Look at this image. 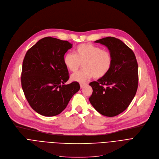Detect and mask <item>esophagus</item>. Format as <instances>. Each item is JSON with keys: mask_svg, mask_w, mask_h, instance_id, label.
I'll return each mask as SVG.
<instances>
[{"mask_svg": "<svg viewBox=\"0 0 159 159\" xmlns=\"http://www.w3.org/2000/svg\"><path fill=\"white\" fill-rule=\"evenodd\" d=\"M85 85H86L85 83H83V82H80V86L81 88H82Z\"/></svg>", "mask_w": 159, "mask_h": 159, "instance_id": "obj_1", "label": "esophagus"}]
</instances>
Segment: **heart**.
Instances as JSON below:
<instances>
[{"instance_id":"b5f03b06","label":"heart","mask_w":159,"mask_h":159,"mask_svg":"<svg viewBox=\"0 0 159 159\" xmlns=\"http://www.w3.org/2000/svg\"><path fill=\"white\" fill-rule=\"evenodd\" d=\"M65 66L71 71H76L83 63V69L73 73L71 79L84 82L93 76L96 79L104 77L112 65V56L106 50L92 44L78 45L75 53H67L63 57Z\"/></svg>"}]
</instances>
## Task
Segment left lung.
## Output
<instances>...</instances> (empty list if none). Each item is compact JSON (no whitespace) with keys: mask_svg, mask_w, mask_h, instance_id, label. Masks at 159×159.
Masks as SVG:
<instances>
[{"mask_svg":"<svg viewBox=\"0 0 159 159\" xmlns=\"http://www.w3.org/2000/svg\"><path fill=\"white\" fill-rule=\"evenodd\" d=\"M106 46L112 56L109 71L90 82L89 102L101 114L113 117L123 112L134 98L138 87V65L134 52L122 41L106 37L94 41Z\"/></svg>","mask_w":159,"mask_h":159,"instance_id":"obj_1","label":"left lung"}]
</instances>
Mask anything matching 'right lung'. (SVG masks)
Masks as SVG:
<instances>
[{
  "label": "right lung",
  "instance_id": "obj_1",
  "mask_svg": "<svg viewBox=\"0 0 159 159\" xmlns=\"http://www.w3.org/2000/svg\"><path fill=\"white\" fill-rule=\"evenodd\" d=\"M72 44L45 37L28 50L23 61L21 83L30 106L44 116L59 114L79 90L77 82L69 79L63 57Z\"/></svg>",
  "mask_w": 159,
  "mask_h": 159
}]
</instances>
